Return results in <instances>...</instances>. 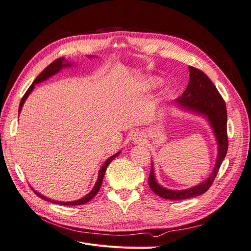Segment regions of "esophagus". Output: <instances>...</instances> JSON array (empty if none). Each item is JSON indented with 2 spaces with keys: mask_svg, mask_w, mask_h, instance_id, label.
I'll return each instance as SVG.
<instances>
[{
  "mask_svg": "<svg viewBox=\"0 0 251 251\" xmlns=\"http://www.w3.org/2000/svg\"><path fill=\"white\" fill-rule=\"evenodd\" d=\"M133 141H134V143H137V144L143 143V141H144L143 135H142L141 133H139V132L135 133V134L133 135Z\"/></svg>",
  "mask_w": 251,
  "mask_h": 251,
  "instance_id": "esophagus-1",
  "label": "esophagus"
}]
</instances>
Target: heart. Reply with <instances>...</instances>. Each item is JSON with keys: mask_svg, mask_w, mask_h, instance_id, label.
<instances>
[{"mask_svg": "<svg viewBox=\"0 0 251 251\" xmlns=\"http://www.w3.org/2000/svg\"><path fill=\"white\" fill-rule=\"evenodd\" d=\"M162 82V80L158 77H150L147 81H144L141 85V89L142 90H149L151 88H156L158 87L160 83Z\"/></svg>", "mask_w": 251, "mask_h": 251, "instance_id": "obj_1", "label": "heart"}]
</instances>
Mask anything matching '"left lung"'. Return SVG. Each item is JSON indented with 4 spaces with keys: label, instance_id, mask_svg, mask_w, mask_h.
I'll list each match as a JSON object with an SVG mask.
<instances>
[{
    "label": "left lung",
    "instance_id": "left-lung-1",
    "mask_svg": "<svg viewBox=\"0 0 251 251\" xmlns=\"http://www.w3.org/2000/svg\"><path fill=\"white\" fill-rule=\"evenodd\" d=\"M189 81L188 85L180 97L174 101V107L184 112L193 113L202 116L208 121L214 133L218 155L209 177L201 183L186 189H169L161 186L155 178L154 165L151 164V173L149 176V185L157 196L166 200H184L200 196L208 191L214 182L228 149V138H227V111L226 104L217 88L208 76L201 70L194 67H188Z\"/></svg>",
    "mask_w": 251,
    "mask_h": 251
}]
</instances>
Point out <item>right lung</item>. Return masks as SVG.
Returning <instances> with one entry per match:
<instances>
[{
	"label": "right lung",
	"instance_id": "right-lung-1",
	"mask_svg": "<svg viewBox=\"0 0 251 251\" xmlns=\"http://www.w3.org/2000/svg\"><path fill=\"white\" fill-rule=\"evenodd\" d=\"M88 57L91 58V57H95V56H88ZM71 66H73V64H72L71 62H69V60H67L65 57H62V58H57V59L54 60V62H53L52 64H50V65L46 68V69H44V70L42 71V73L39 75V76H37V77L34 79V81L32 82V85L29 87V89L27 90V92L25 93V95L23 96L22 100H21V102H20L19 114L21 113L23 105H24V103H25L26 100L28 98L29 94L31 93L32 91H33L35 85H37V83H40V82H42V81H45L46 79H48L49 77L53 76V75H55V74L58 73L60 70L64 69V68H68V67H71ZM119 154H120V151H118V153H116L115 155L111 156L110 158L107 159V160H105V162L102 164V166L100 168V172H98V178H97V181H96V183H95L94 187L92 188V191H91L88 195H86L85 197H82L81 199H78V200H76V201H70V202L54 201V200H51V199H49V198H46V197L41 195L40 193H37L36 191H34V189H33L32 187H31V189L34 192V194H35L36 196L40 197V198H42V199H44V200H46V201H49V202H52V203H55V204H60V205H81V204H86L87 202L92 200V199L94 198V197L96 196V194L98 193V191H100V186H101V184H102V180H103V177H104L105 170H107L108 165L111 163V161L113 160V159H115Z\"/></svg>",
	"mask_w": 251,
	"mask_h": 251
}]
</instances>
